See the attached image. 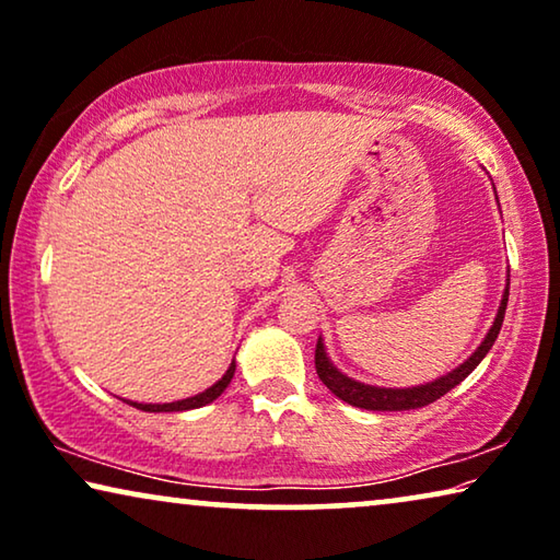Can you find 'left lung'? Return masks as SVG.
Returning a JSON list of instances; mask_svg holds the SVG:
<instances>
[{
  "instance_id": "8db88e82",
  "label": "left lung",
  "mask_w": 560,
  "mask_h": 560,
  "mask_svg": "<svg viewBox=\"0 0 560 560\" xmlns=\"http://www.w3.org/2000/svg\"><path fill=\"white\" fill-rule=\"evenodd\" d=\"M508 288H510V282H508ZM508 288H505V295H502L498 318H495V323H492L490 334L485 336L480 348H477V351L469 355V359L462 363V366L452 371V374L436 378V381H432V384L415 386V388H378V386L359 384V381H353V378L340 374L334 363L328 361L326 348H323L320 338H318V346H315V371H318V378L330 388V392L338 396V399H343L346 404H351V407H359V409L407 411V409L427 407V404L442 399L444 394L452 392V388H455L457 384H462V381H465L477 369V363H480L485 355H488V351L492 348V343H495V338H498L500 328H502V318H505L508 293H510Z\"/></svg>"
}]
</instances>
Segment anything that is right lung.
Returning a JSON list of instances; mask_svg holds the SVG:
<instances>
[{"instance_id": "add662e5", "label": "right lung", "mask_w": 560, "mask_h": 560, "mask_svg": "<svg viewBox=\"0 0 560 560\" xmlns=\"http://www.w3.org/2000/svg\"><path fill=\"white\" fill-rule=\"evenodd\" d=\"M232 376H234V363H232L230 369H226V374L220 381H217L214 386H209L207 392L191 396V399H182V401H172V404H136V401H131V404H133L136 409H141V411H186V409H199V407H205V404H212L217 396L224 392L226 384H230V381H232Z\"/></svg>"}]
</instances>
